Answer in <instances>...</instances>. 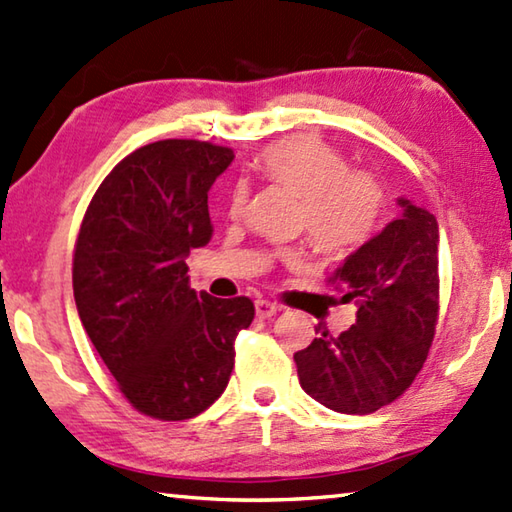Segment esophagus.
Listing matches in <instances>:
<instances>
[{
  "label": "esophagus",
  "instance_id": "esophagus-1",
  "mask_svg": "<svg viewBox=\"0 0 512 512\" xmlns=\"http://www.w3.org/2000/svg\"><path fill=\"white\" fill-rule=\"evenodd\" d=\"M277 310H279V306L273 304V302H268V299H257V302H255V313H257L259 319L273 317V315H277Z\"/></svg>",
  "mask_w": 512,
  "mask_h": 512
}]
</instances>
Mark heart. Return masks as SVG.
I'll return each instance as SVG.
<instances>
[{
  "label": "heart",
  "instance_id": "1",
  "mask_svg": "<svg viewBox=\"0 0 512 512\" xmlns=\"http://www.w3.org/2000/svg\"><path fill=\"white\" fill-rule=\"evenodd\" d=\"M259 170L270 182L286 186L302 197V228L317 253L348 255L366 244L384 213L386 195L379 179L368 170L348 166V159L324 139L293 135L277 139L259 153ZM248 188L230 190L228 215L242 217ZM288 264L297 253L286 250Z\"/></svg>",
  "mask_w": 512,
  "mask_h": 512
}]
</instances>
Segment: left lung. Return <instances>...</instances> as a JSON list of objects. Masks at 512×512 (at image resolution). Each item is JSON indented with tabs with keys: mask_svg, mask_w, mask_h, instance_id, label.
<instances>
[{
	"mask_svg": "<svg viewBox=\"0 0 512 512\" xmlns=\"http://www.w3.org/2000/svg\"><path fill=\"white\" fill-rule=\"evenodd\" d=\"M390 222L328 277L355 302L357 322L324 330L295 353L299 384L319 404L368 415L395 402L422 370L439 315V226L426 208L399 197Z\"/></svg>",
	"mask_w": 512,
	"mask_h": 512,
	"instance_id": "left-lung-1",
	"label": "left lung"
}]
</instances>
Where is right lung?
Returning a JSON list of instances; mask_svg holds the SVG:
<instances>
[{
  "label": "right lung",
  "mask_w": 512,
  "mask_h": 512,
  "mask_svg": "<svg viewBox=\"0 0 512 512\" xmlns=\"http://www.w3.org/2000/svg\"><path fill=\"white\" fill-rule=\"evenodd\" d=\"M233 150L162 139L124 157L90 199L73 255L77 313L135 410L164 422L197 417L228 386L248 297L188 284L186 257L213 237L208 190Z\"/></svg>",
  "instance_id": "add662e5"
}]
</instances>
